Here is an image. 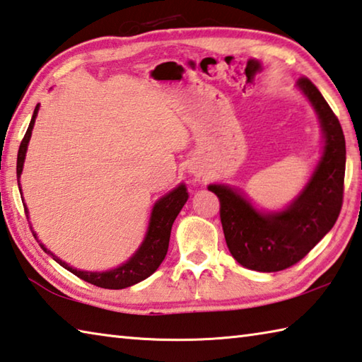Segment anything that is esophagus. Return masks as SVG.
Instances as JSON below:
<instances>
[{"mask_svg": "<svg viewBox=\"0 0 362 362\" xmlns=\"http://www.w3.org/2000/svg\"><path fill=\"white\" fill-rule=\"evenodd\" d=\"M193 174L196 175V177H201V175H204V173L201 169H196V170H193Z\"/></svg>", "mask_w": 362, "mask_h": 362, "instance_id": "esophagus-1", "label": "esophagus"}]
</instances>
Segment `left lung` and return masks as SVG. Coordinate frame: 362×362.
I'll list each match as a JSON object with an SVG mask.
<instances>
[{"label": "left lung", "instance_id": "8db88e82", "mask_svg": "<svg viewBox=\"0 0 362 362\" xmlns=\"http://www.w3.org/2000/svg\"><path fill=\"white\" fill-rule=\"evenodd\" d=\"M298 85L318 112L326 144L323 158L304 192L285 212L262 215L234 189L210 185L220 201L229 252L244 267L279 272L294 266L331 231L344 204L345 136L337 115L308 77Z\"/></svg>", "mask_w": 362, "mask_h": 362}]
</instances>
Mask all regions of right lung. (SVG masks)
Masks as SVG:
<instances>
[{"label":"right lung","instance_id":"1","mask_svg":"<svg viewBox=\"0 0 362 362\" xmlns=\"http://www.w3.org/2000/svg\"><path fill=\"white\" fill-rule=\"evenodd\" d=\"M37 107L39 106L35 107V114H33L30 127H28V129H26V133L21 142V147H18L17 182H18V179H21V174L23 169L26 147H28V141L31 136L33 124H35ZM18 185H21V183H18ZM187 199H188L187 188H185V185H180L179 188H175L174 192H170L169 194L164 196L163 199L156 202L153 207V212H152V218H150L147 238H146V240H144V244L141 245L139 250H137L133 258L127 262V264L117 267V269H114V271H107V272L77 271V269L69 267L66 262L58 259L57 256H54V253L47 252V250H45L42 245L41 247L57 262H60L64 269H68L69 272L77 275L78 279L88 281V284L95 285V286L106 288V290H122V288H128L134 284H139V281L147 279L148 275H152L156 269L160 267V264L164 259V256H166V253H168L170 228H173V223L177 218V215H179L182 207L185 206Z\"/></svg>","mask_w":362,"mask_h":362}]
</instances>
